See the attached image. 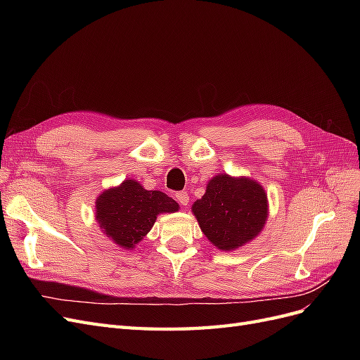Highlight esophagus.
<instances>
[{
  "label": "esophagus",
  "mask_w": 360,
  "mask_h": 360,
  "mask_svg": "<svg viewBox=\"0 0 360 360\" xmlns=\"http://www.w3.org/2000/svg\"><path fill=\"white\" fill-rule=\"evenodd\" d=\"M174 198H176V201L181 205V207H186L189 204V195L186 192H179L174 195Z\"/></svg>",
  "instance_id": "obj_1"
}]
</instances>
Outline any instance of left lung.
Instances as JSON below:
<instances>
[{
    "label": "left lung",
    "instance_id": "left-lung-1",
    "mask_svg": "<svg viewBox=\"0 0 360 360\" xmlns=\"http://www.w3.org/2000/svg\"><path fill=\"white\" fill-rule=\"evenodd\" d=\"M201 231L219 250H236L263 231L269 216L267 193L245 176L217 174L209 180L202 198L192 204Z\"/></svg>",
    "mask_w": 360,
    "mask_h": 360
}]
</instances>
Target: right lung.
Here are the masks:
<instances>
[{
    "label": "right lung",
    "instance_id": "obj_1",
    "mask_svg": "<svg viewBox=\"0 0 360 360\" xmlns=\"http://www.w3.org/2000/svg\"><path fill=\"white\" fill-rule=\"evenodd\" d=\"M167 193L147 191L134 179L105 189L96 200L94 217L101 231L118 248L132 250L153 228L160 213L179 212Z\"/></svg>",
    "mask_w": 360,
    "mask_h": 360
}]
</instances>
